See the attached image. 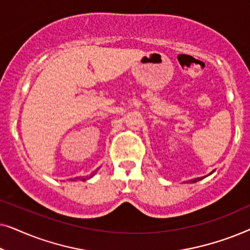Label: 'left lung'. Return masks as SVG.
<instances>
[{
  "label": "left lung",
  "mask_w": 250,
  "mask_h": 250,
  "mask_svg": "<svg viewBox=\"0 0 250 250\" xmlns=\"http://www.w3.org/2000/svg\"><path fill=\"white\" fill-rule=\"evenodd\" d=\"M213 172H214V170H213ZM213 172H211V173H209V175H210V174H213ZM205 177H206V176H204V177H197V179L190 180V181H188V182H190V183H196V182H198V181H200V180H203V179H205Z\"/></svg>",
  "instance_id": "1"
}]
</instances>
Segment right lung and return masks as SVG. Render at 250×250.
I'll return each instance as SVG.
<instances>
[{
  "instance_id": "right-lung-1",
  "label": "right lung",
  "mask_w": 250,
  "mask_h": 250,
  "mask_svg": "<svg viewBox=\"0 0 250 250\" xmlns=\"http://www.w3.org/2000/svg\"><path fill=\"white\" fill-rule=\"evenodd\" d=\"M98 169H99V168H98ZM98 169H97V170H98ZM97 170H94V172H93V173H92L90 176L83 177V179H81V177H75V179H74V180H71V181H76V180H82V181H85V180H88V179H91V177H92V176H94V174H95V173H97Z\"/></svg>"
}]
</instances>
